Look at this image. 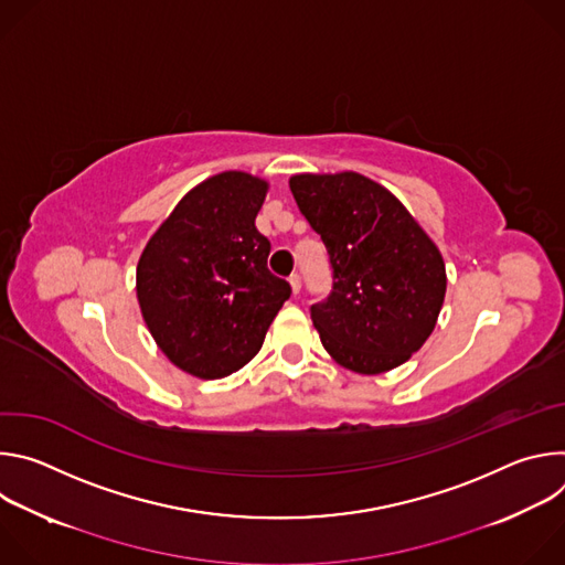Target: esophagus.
<instances>
[{
  "mask_svg": "<svg viewBox=\"0 0 565 565\" xmlns=\"http://www.w3.org/2000/svg\"><path fill=\"white\" fill-rule=\"evenodd\" d=\"M288 284H290L292 295H299V290H301V277H299V275H292V277L288 279Z\"/></svg>",
  "mask_w": 565,
  "mask_h": 565,
  "instance_id": "34e87169",
  "label": "esophagus"
}]
</instances>
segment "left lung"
Returning a JSON list of instances; mask_svg holds the SVG:
<instances>
[{"mask_svg": "<svg viewBox=\"0 0 565 565\" xmlns=\"http://www.w3.org/2000/svg\"><path fill=\"white\" fill-rule=\"evenodd\" d=\"M288 183L333 266L331 295L310 308L327 353L362 375L405 364L434 333L445 301L438 246L364 174H295Z\"/></svg>", "mask_w": 565, "mask_h": 565, "instance_id": "1", "label": "left lung"}]
</instances>
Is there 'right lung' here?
Listing matches in <instances>:
<instances>
[{
  "label": "right lung",
  "mask_w": 565,
  "mask_h": 565,
  "mask_svg": "<svg viewBox=\"0 0 565 565\" xmlns=\"http://www.w3.org/2000/svg\"><path fill=\"white\" fill-rule=\"evenodd\" d=\"M268 181L227 170L192 188L147 241L136 268L145 324L168 360L201 380L225 377L262 349L288 281L270 275L255 227Z\"/></svg>",
  "instance_id": "add662e5"
}]
</instances>
